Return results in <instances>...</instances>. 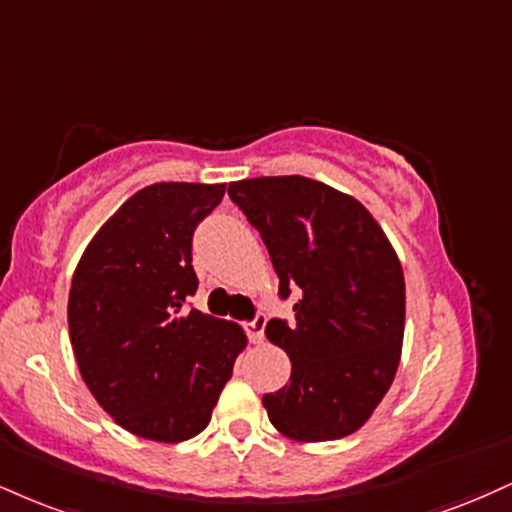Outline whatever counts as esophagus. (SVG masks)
<instances>
[{
	"label": "esophagus",
	"instance_id": "esophagus-1",
	"mask_svg": "<svg viewBox=\"0 0 512 512\" xmlns=\"http://www.w3.org/2000/svg\"><path fill=\"white\" fill-rule=\"evenodd\" d=\"M264 326H267V317L257 315L252 322L245 324V331H248L252 343H262L264 341Z\"/></svg>",
	"mask_w": 512,
	"mask_h": 512
}]
</instances>
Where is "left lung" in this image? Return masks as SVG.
<instances>
[{
    "instance_id": "obj_1",
    "label": "left lung",
    "mask_w": 512,
    "mask_h": 512,
    "mask_svg": "<svg viewBox=\"0 0 512 512\" xmlns=\"http://www.w3.org/2000/svg\"><path fill=\"white\" fill-rule=\"evenodd\" d=\"M295 293V324L264 329L291 357V381L264 393L269 422L293 441L357 432L389 391L405 331V279L396 250L355 197L305 176L229 183Z\"/></svg>"
}]
</instances>
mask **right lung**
Listing matches in <instances>:
<instances>
[{
	"label": "right lung",
	"instance_id": "right-lung-1",
	"mask_svg": "<svg viewBox=\"0 0 512 512\" xmlns=\"http://www.w3.org/2000/svg\"><path fill=\"white\" fill-rule=\"evenodd\" d=\"M226 183H152L128 197L80 257L69 334L80 377L104 412L140 439L178 443L212 420L238 324L186 310L197 291L193 233Z\"/></svg>",
	"mask_w": 512,
	"mask_h": 512
}]
</instances>
